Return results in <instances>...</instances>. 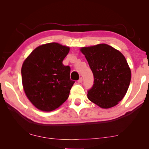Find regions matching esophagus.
<instances>
[{"label":"esophagus","instance_id":"esophagus-1","mask_svg":"<svg viewBox=\"0 0 149 149\" xmlns=\"http://www.w3.org/2000/svg\"><path fill=\"white\" fill-rule=\"evenodd\" d=\"M82 81H83V78H82V77H80V78H79V79L78 80V83H82Z\"/></svg>","mask_w":149,"mask_h":149}]
</instances>
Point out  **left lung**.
I'll return each mask as SVG.
<instances>
[{
	"label": "left lung",
	"instance_id": "left-lung-1",
	"mask_svg": "<svg viewBox=\"0 0 149 149\" xmlns=\"http://www.w3.org/2000/svg\"><path fill=\"white\" fill-rule=\"evenodd\" d=\"M88 62L94 84L87 92L91 102L102 109L119 104L129 88L131 70L119 50L107 44H98L80 49Z\"/></svg>",
	"mask_w": 149,
	"mask_h": 149
}]
</instances>
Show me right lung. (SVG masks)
Segmentation results:
<instances>
[{"label": "right lung", "instance_id": "1", "mask_svg": "<svg viewBox=\"0 0 149 149\" xmlns=\"http://www.w3.org/2000/svg\"><path fill=\"white\" fill-rule=\"evenodd\" d=\"M70 47L49 42L37 47L24 60L22 80L26 96L36 109L50 112L68 99L74 81L70 78V68L63 60Z\"/></svg>", "mask_w": 149, "mask_h": 149}]
</instances>
